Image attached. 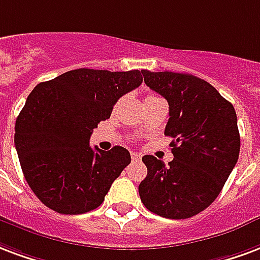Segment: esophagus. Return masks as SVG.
<instances>
[{
  "mask_svg": "<svg viewBox=\"0 0 260 260\" xmlns=\"http://www.w3.org/2000/svg\"><path fill=\"white\" fill-rule=\"evenodd\" d=\"M131 157H132V161H135V162H138V161H140V159H142V154H139V153H135V151H132V153H131Z\"/></svg>",
  "mask_w": 260,
  "mask_h": 260,
  "instance_id": "1",
  "label": "esophagus"
}]
</instances>
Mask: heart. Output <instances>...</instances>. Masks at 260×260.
<instances>
[{
  "instance_id": "b5f03b06",
  "label": "heart",
  "mask_w": 260,
  "mask_h": 260,
  "mask_svg": "<svg viewBox=\"0 0 260 260\" xmlns=\"http://www.w3.org/2000/svg\"><path fill=\"white\" fill-rule=\"evenodd\" d=\"M155 98H157V96H154V95H149V96H147V98H146V101H149V99H155Z\"/></svg>"
}]
</instances>
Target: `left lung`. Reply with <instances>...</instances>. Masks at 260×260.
Listing matches in <instances>:
<instances>
[{"label":"left lung","instance_id":"8db88e82","mask_svg":"<svg viewBox=\"0 0 260 260\" xmlns=\"http://www.w3.org/2000/svg\"><path fill=\"white\" fill-rule=\"evenodd\" d=\"M146 85L169 105L165 135L174 159L165 165L145 155L147 176L139 196L153 213L168 219H187L215 201L240 154L237 115L209 82L191 74L143 70Z\"/></svg>","mask_w":260,"mask_h":260}]
</instances>
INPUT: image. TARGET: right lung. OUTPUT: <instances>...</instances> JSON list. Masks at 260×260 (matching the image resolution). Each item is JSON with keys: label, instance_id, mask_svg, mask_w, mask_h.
<instances>
[{"label": "right lung", "instance_id": "add662e5", "mask_svg": "<svg viewBox=\"0 0 260 260\" xmlns=\"http://www.w3.org/2000/svg\"><path fill=\"white\" fill-rule=\"evenodd\" d=\"M142 71L77 69L28 95L15 124V147L30 189L48 208L80 215L103 203L131 154L121 146L93 150L89 138L121 96L142 84Z\"/></svg>", "mask_w": 260, "mask_h": 260}]
</instances>
